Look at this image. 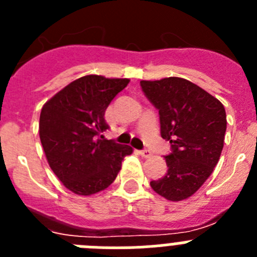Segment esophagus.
<instances>
[{
    "mask_svg": "<svg viewBox=\"0 0 257 257\" xmlns=\"http://www.w3.org/2000/svg\"><path fill=\"white\" fill-rule=\"evenodd\" d=\"M140 156L144 157V158H149V157L152 156V152L149 151V149H143V151L139 152Z\"/></svg>",
    "mask_w": 257,
    "mask_h": 257,
    "instance_id": "obj_1",
    "label": "esophagus"
}]
</instances>
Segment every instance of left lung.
Returning a JSON list of instances; mask_svg holds the SVG:
<instances>
[{
	"mask_svg": "<svg viewBox=\"0 0 257 257\" xmlns=\"http://www.w3.org/2000/svg\"><path fill=\"white\" fill-rule=\"evenodd\" d=\"M140 86L158 109L161 136L171 144V153L165 157L167 174L151 181L152 189L169 201L188 198L219 162L226 131L225 109L203 88L179 77L140 81Z\"/></svg>",
	"mask_w": 257,
	"mask_h": 257,
	"instance_id": "obj_1",
	"label": "left lung"
}]
</instances>
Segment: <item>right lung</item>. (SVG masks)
<instances>
[{
	"label": "right lung",
	"mask_w": 257,
	"mask_h": 257,
	"mask_svg": "<svg viewBox=\"0 0 257 257\" xmlns=\"http://www.w3.org/2000/svg\"><path fill=\"white\" fill-rule=\"evenodd\" d=\"M127 78L81 77L50 99L41 110L40 139L47 162L70 192L90 196L117 178L130 145L100 135L109 126L104 114Z\"/></svg>",
	"instance_id": "1"
}]
</instances>
